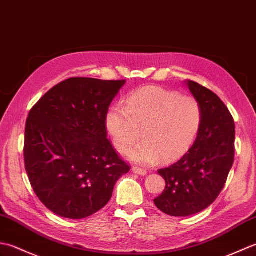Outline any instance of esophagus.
I'll list each match as a JSON object with an SVG mask.
<instances>
[{
    "instance_id": "1",
    "label": "esophagus",
    "mask_w": 256,
    "mask_h": 256,
    "mask_svg": "<svg viewBox=\"0 0 256 256\" xmlns=\"http://www.w3.org/2000/svg\"><path fill=\"white\" fill-rule=\"evenodd\" d=\"M132 172L134 174H137L140 176H146L147 174V170L144 169V168H139V166H132Z\"/></svg>"
}]
</instances>
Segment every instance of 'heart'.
Returning <instances> with one entry per match:
<instances>
[{
	"instance_id": "heart-1",
	"label": "heart",
	"mask_w": 256,
	"mask_h": 256,
	"mask_svg": "<svg viewBox=\"0 0 256 256\" xmlns=\"http://www.w3.org/2000/svg\"><path fill=\"white\" fill-rule=\"evenodd\" d=\"M202 124L200 102L194 96L158 86H146L130 92L126 107L114 105L106 114V128L114 146L127 151L134 162L150 164L161 159L174 161L194 144Z\"/></svg>"
}]
</instances>
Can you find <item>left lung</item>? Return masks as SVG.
<instances>
[{
  "label": "left lung",
  "instance_id": "left-lung-1",
  "mask_svg": "<svg viewBox=\"0 0 256 256\" xmlns=\"http://www.w3.org/2000/svg\"><path fill=\"white\" fill-rule=\"evenodd\" d=\"M200 102L202 124L194 144L178 162L159 169L166 180L162 194L154 200L171 216H188L216 201L234 162L236 124L220 98L196 82H186Z\"/></svg>",
  "mask_w": 256,
  "mask_h": 256
}]
</instances>
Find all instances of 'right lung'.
<instances>
[{
    "label": "right lung",
    "instance_id": "1",
    "mask_svg": "<svg viewBox=\"0 0 256 256\" xmlns=\"http://www.w3.org/2000/svg\"><path fill=\"white\" fill-rule=\"evenodd\" d=\"M124 82L72 77L30 110L25 169L35 194L55 214L74 220L94 214L130 170L106 130V114Z\"/></svg>",
    "mask_w": 256,
    "mask_h": 256
}]
</instances>
